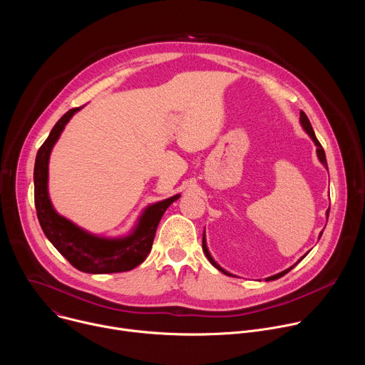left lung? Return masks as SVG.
<instances>
[{"mask_svg": "<svg viewBox=\"0 0 365 365\" xmlns=\"http://www.w3.org/2000/svg\"><path fill=\"white\" fill-rule=\"evenodd\" d=\"M300 124H302V127H303V130L309 134V137L312 138V141H314L315 143V145H317V154H318V159H319V162L328 169V163H327V155H325V151H324V148H322V145H321V143L318 141V138H317V135H315V131H314V128H312V125H310V121H309V118L306 117V114L303 113V111H300ZM329 217V207H328V211H327V218ZM322 237V232L319 234V238ZM202 248H203V252H205V255H206V258L207 259H210V262H211V264L214 266V267H217L220 272H222L224 274H227V276H232L231 273H228L227 270H224L217 262H215V259L212 258V255H211V252L210 251H207V247H206V240H205V231H203V238H202ZM306 257V254L302 257V258H299V262L297 263H300L302 262V259ZM296 263V264H297ZM294 264V266H296ZM294 266H292L290 269H287V270H284V272H282V273H277V274H274V276H270V277H267L266 279V282H270V280H276V279H280V277H283L286 273H289Z\"/></svg>", "mask_w": 365, "mask_h": 365, "instance_id": "left-lung-1", "label": "left lung"}]
</instances>
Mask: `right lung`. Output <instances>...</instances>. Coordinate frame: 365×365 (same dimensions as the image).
I'll return each instance as SVG.
<instances>
[{"label":"right lung","mask_w":365,"mask_h":365,"mask_svg":"<svg viewBox=\"0 0 365 365\" xmlns=\"http://www.w3.org/2000/svg\"><path fill=\"white\" fill-rule=\"evenodd\" d=\"M82 108L69 110L51 128L37 151L34 163V205L37 218L47 240L75 269L91 274L128 272L144 262L163 214L180 195L148 205L131 232L118 238L98 237L59 215L50 202L47 190L48 159L51 148L59 140L65 125Z\"/></svg>","instance_id":"right-lung-1"}]
</instances>
